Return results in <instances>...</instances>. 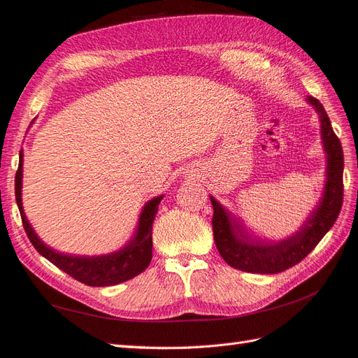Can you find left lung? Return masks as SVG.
<instances>
[{"mask_svg": "<svg viewBox=\"0 0 358 358\" xmlns=\"http://www.w3.org/2000/svg\"><path fill=\"white\" fill-rule=\"evenodd\" d=\"M306 101L315 107L320 115L321 138L327 154V179L322 197L300 230L276 243L251 239L230 212L210 197L215 245L225 263L234 268L264 275L284 272L300 263L320 243L339 216L343 201V150L341 140L334 134L322 104L313 96H308Z\"/></svg>", "mask_w": 358, "mask_h": 358, "instance_id": "8db88e82", "label": "left lung"}]
</instances>
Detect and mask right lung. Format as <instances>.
<instances>
[{"mask_svg":"<svg viewBox=\"0 0 358 358\" xmlns=\"http://www.w3.org/2000/svg\"><path fill=\"white\" fill-rule=\"evenodd\" d=\"M22 164L24 152L20 150L19 167L15 178V196L25 233L38 254L48 258L52 264H55L62 272L90 287H109L121 284L146 270L150 259H152V224L162 196L149 200L145 204L142 213H140L138 225L133 239L119 251L96 257L61 254L43 243L27 220L22 208Z\"/></svg>","mask_w":358,"mask_h":358,"instance_id":"add662e5","label":"right lung"}]
</instances>
